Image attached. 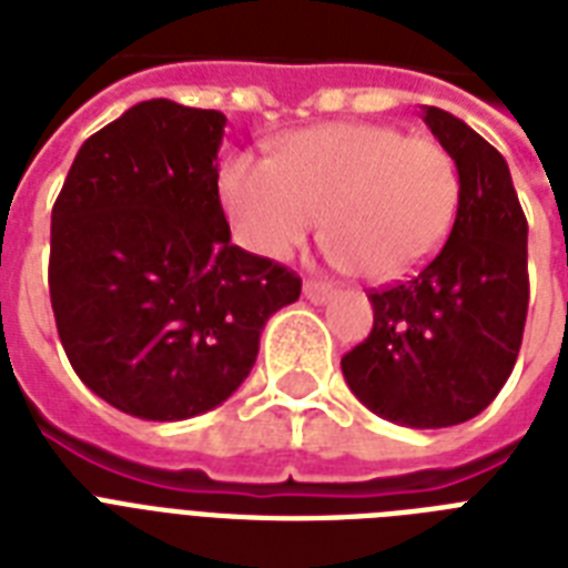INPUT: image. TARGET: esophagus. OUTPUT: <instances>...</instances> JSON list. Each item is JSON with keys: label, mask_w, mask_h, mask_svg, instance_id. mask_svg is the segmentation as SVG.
Segmentation results:
<instances>
[{"label": "esophagus", "mask_w": 568, "mask_h": 568, "mask_svg": "<svg viewBox=\"0 0 568 568\" xmlns=\"http://www.w3.org/2000/svg\"><path fill=\"white\" fill-rule=\"evenodd\" d=\"M336 294V288L329 283H318V280H306L303 283V297L310 303H327Z\"/></svg>", "instance_id": "esophagus-1"}]
</instances>
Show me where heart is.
Returning a JSON list of instances; mask_svg holds the SVG:
<instances>
[{
  "label": "heart",
  "instance_id": "1",
  "mask_svg": "<svg viewBox=\"0 0 568 568\" xmlns=\"http://www.w3.org/2000/svg\"><path fill=\"white\" fill-rule=\"evenodd\" d=\"M221 200L235 239L258 256L285 258L324 223L333 265L395 283L445 244L459 176L448 150L430 138L329 123L288 135L274 159L232 155L221 171Z\"/></svg>",
  "mask_w": 568,
  "mask_h": 568
}]
</instances>
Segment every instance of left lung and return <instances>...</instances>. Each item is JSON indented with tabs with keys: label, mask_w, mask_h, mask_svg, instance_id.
<instances>
[{
	"label": "left lung",
	"mask_w": 568,
	"mask_h": 568,
	"mask_svg": "<svg viewBox=\"0 0 568 568\" xmlns=\"http://www.w3.org/2000/svg\"><path fill=\"white\" fill-rule=\"evenodd\" d=\"M424 123L457 164V221L418 274L368 294L374 327L342 356V374L374 415L436 430L484 413L516 365L530 297L528 221L489 141L433 105Z\"/></svg>",
	"instance_id": "8db88e82"
}]
</instances>
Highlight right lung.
I'll list each match as a JSON object with an SVG mask.
<instances>
[{
	"mask_svg": "<svg viewBox=\"0 0 568 568\" xmlns=\"http://www.w3.org/2000/svg\"><path fill=\"white\" fill-rule=\"evenodd\" d=\"M226 118L171 100L123 111L75 153L52 205L49 297L73 372L146 422L221 406L301 276L230 241Z\"/></svg>",
	"mask_w": 568,
	"mask_h": 568,
	"instance_id": "1",
	"label": "right lung"
}]
</instances>
